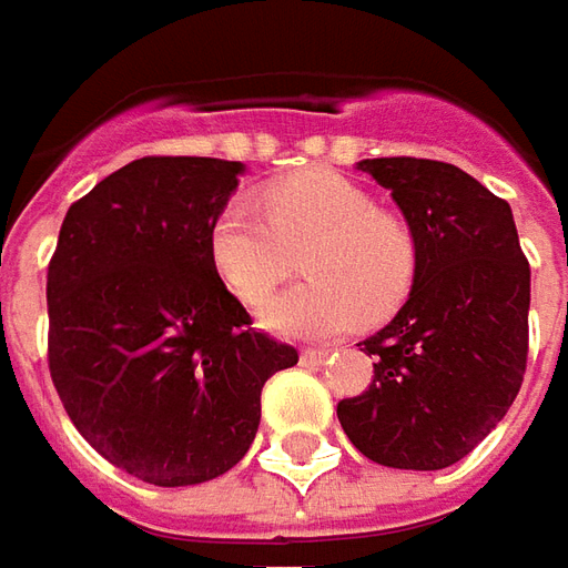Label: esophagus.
I'll return each mask as SVG.
<instances>
[{
	"label": "esophagus",
	"instance_id": "1",
	"mask_svg": "<svg viewBox=\"0 0 568 568\" xmlns=\"http://www.w3.org/2000/svg\"><path fill=\"white\" fill-rule=\"evenodd\" d=\"M329 355H333L329 348H305L303 355H300V361H303V364H324Z\"/></svg>",
	"mask_w": 568,
	"mask_h": 568
}]
</instances>
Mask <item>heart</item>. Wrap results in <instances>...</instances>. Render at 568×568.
Returning <instances> with one entry per match:
<instances>
[{"instance_id": "obj_1", "label": "heart", "mask_w": 568, "mask_h": 568, "mask_svg": "<svg viewBox=\"0 0 568 568\" xmlns=\"http://www.w3.org/2000/svg\"><path fill=\"white\" fill-rule=\"evenodd\" d=\"M265 216L232 201L207 229V260L239 303L260 305L308 241L300 268L308 281L260 312L265 329L293 339H327L364 317L400 308L419 268L413 232L376 211L361 186L329 168H308L260 192Z\"/></svg>"}]
</instances>
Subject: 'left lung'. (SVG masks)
Segmentation results:
<instances>
[{
  "label": "left lung",
  "mask_w": 568,
  "mask_h": 568,
  "mask_svg": "<svg viewBox=\"0 0 568 568\" xmlns=\"http://www.w3.org/2000/svg\"><path fill=\"white\" fill-rule=\"evenodd\" d=\"M416 239L419 268L400 312L361 352L364 394L336 406L342 432L385 468L456 465L505 419L529 352V263L508 201L432 159H364Z\"/></svg>",
  "instance_id": "1"
}]
</instances>
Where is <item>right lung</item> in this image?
<instances>
[{
	"label": "right lung",
	"instance_id": "right-lung-1",
	"mask_svg": "<svg viewBox=\"0 0 568 568\" xmlns=\"http://www.w3.org/2000/svg\"><path fill=\"white\" fill-rule=\"evenodd\" d=\"M241 162L149 155L75 201L48 265V367L63 409L136 480L195 486L235 468L291 345L251 329L213 275L207 229Z\"/></svg>",
	"mask_w": 568,
	"mask_h": 568
}]
</instances>
